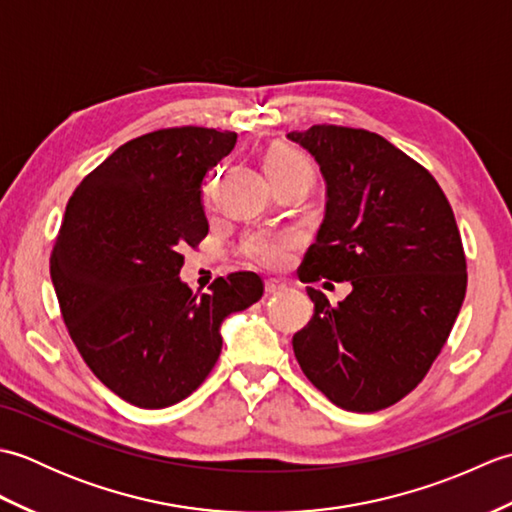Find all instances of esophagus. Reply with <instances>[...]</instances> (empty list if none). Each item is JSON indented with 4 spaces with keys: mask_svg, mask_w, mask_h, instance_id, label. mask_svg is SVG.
I'll use <instances>...</instances> for the list:
<instances>
[{
    "mask_svg": "<svg viewBox=\"0 0 512 512\" xmlns=\"http://www.w3.org/2000/svg\"><path fill=\"white\" fill-rule=\"evenodd\" d=\"M284 288H286L284 281H277V279L266 281V295H277V292H281Z\"/></svg>",
    "mask_w": 512,
    "mask_h": 512,
    "instance_id": "34e87169",
    "label": "esophagus"
}]
</instances>
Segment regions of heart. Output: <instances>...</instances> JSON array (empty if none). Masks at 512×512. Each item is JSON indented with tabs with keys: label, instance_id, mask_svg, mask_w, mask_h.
Instances as JSON below:
<instances>
[{
	"label": "heart",
	"instance_id": "b5f03b06",
	"mask_svg": "<svg viewBox=\"0 0 512 512\" xmlns=\"http://www.w3.org/2000/svg\"><path fill=\"white\" fill-rule=\"evenodd\" d=\"M264 169L270 182L288 180V178H306L312 182L314 169L312 162L301 154V151L279 145L268 151L264 160ZM295 248V237L292 235H253L246 242V253L250 259L266 268H281L290 257V250Z\"/></svg>",
	"mask_w": 512,
	"mask_h": 512
}]
</instances>
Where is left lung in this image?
Returning <instances> with one entry per match:
<instances>
[{"instance_id": "left-lung-1", "label": "left lung", "mask_w": 512, "mask_h": 512, "mask_svg": "<svg viewBox=\"0 0 512 512\" xmlns=\"http://www.w3.org/2000/svg\"><path fill=\"white\" fill-rule=\"evenodd\" d=\"M317 160L325 217L299 279L350 281L292 339L310 383L336 407L369 413L416 387L447 343L466 295L453 209L416 160L365 129L312 125L286 136Z\"/></svg>"}]
</instances>
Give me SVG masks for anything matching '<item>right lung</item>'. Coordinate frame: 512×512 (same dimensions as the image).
Returning a JSON list of instances; mask_svg holds the SVG:
<instances>
[{
  "label": "right lung",
  "mask_w": 512,
  "mask_h": 512,
  "mask_svg": "<svg viewBox=\"0 0 512 512\" xmlns=\"http://www.w3.org/2000/svg\"><path fill=\"white\" fill-rule=\"evenodd\" d=\"M235 132L158 129L118 147L65 206L50 255L63 321L83 361L116 396L162 409L202 385L222 352L228 314L262 299L255 273L195 292L178 277L182 248L209 233L202 184Z\"/></svg>",
  "instance_id": "add662e5"
}]
</instances>
